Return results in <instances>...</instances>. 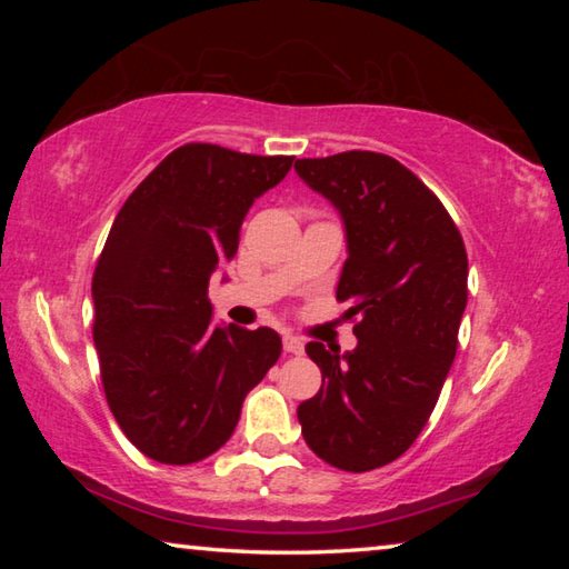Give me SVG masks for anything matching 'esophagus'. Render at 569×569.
Masks as SVG:
<instances>
[{
	"label": "esophagus",
	"instance_id": "esophagus-1",
	"mask_svg": "<svg viewBox=\"0 0 569 569\" xmlns=\"http://www.w3.org/2000/svg\"><path fill=\"white\" fill-rule=\"evenodd\" d=\"M283 349L288 351V353H303V349H306V343L298 339V336H291V333H283Z\"/></svg>",
	"mask_w": 569,
	"mask_h": 569
}]
</instances>
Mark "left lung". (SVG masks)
<instances>
[{"label":"left lung","mask_w":569,"mask_h":569,"mask_svg":"<svg viewBox=\"0 0 569 569\" xmlns=\"http://www.w3.org/2000/svg\"><path fill=\"white\" fill-rule=\"evenodd\" d=\"M346 228L336 298L359 346L311 341L321 389L298 407L306 445L343 471L389 465L421 435L457 353L467 308V250L441 200L399 160L349 150L296 160Z\"/></svg>","instance_id":"left-lung-1"}]
</instances>
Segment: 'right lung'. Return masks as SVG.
<instances>
[{"label":"right lung","mask_w":569,"mask_h":569,"mask_svg":"<svg viewBox=\"0 0 569 569\" xmlns=\"http://www.w3.org/2000/svg\"><path fill=\"white\" fill-rule=\"evenodd\" d=\"M291 156L188 142L124 200L92 276L104 399L134 447L192 465L233 435L246 393L281 356L273 329L213 326L208 281L236 256L248 208Z\"/></svg>","instance_id":"obj_1"}]
</instances>
